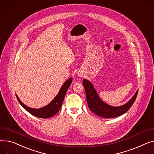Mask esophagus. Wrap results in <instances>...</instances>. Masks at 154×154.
Instances as JSON below:
<instances>
[{
    "label": "esophagus",
    "instance_id": "esophagus-1",
    "mask_svg": "<svg viewBox=\"0 0 154 154\" xmlns=\"http://www.w3.org/2000/svg\"><path fill=\"white\" fill-rule=\"evenodd\" d=\"M79 75L80 77H82V75L81 74H79Z\"/></svg>",
    "mask_w": 154,
    "mask_h": 154
}]
</instances>
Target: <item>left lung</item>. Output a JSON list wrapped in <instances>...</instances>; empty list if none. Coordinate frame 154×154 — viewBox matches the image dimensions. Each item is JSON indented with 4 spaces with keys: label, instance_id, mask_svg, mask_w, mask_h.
<instances>
[{
    "label": "left lung",
    "instance_id": "left-lung-1",
    "mask_svg": "<svg viewBox=\"0 0 154 154\" xmlns=\"http://www.w3.org/2000/svg\"><path fill=\"white\" fill-rule=\"evenodd\" d=\"M83 85L89 109L95 115L105 118H115L125 114L134 103L138 93L137 90L134 96L126 104L117 107L112 106L100 99L94 85L90 81L83 79Z\"/></svg>",
    "mask_w": 154,
    "mask_h": 154
}]
</instances>
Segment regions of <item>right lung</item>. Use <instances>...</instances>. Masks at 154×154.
Returning a JSON list of instances; mask_svg holds the SVG:
<instances>
[{
  "label": "right lung",
  "instance_id": "right-lung-1",
  "mask_svg": "<svg viewBox=\"0 0 154 154\" xmlns=\"http://www.w3.org/2000/svg\"><path fill=\"white\" fill-rule=\"evenodd\" d=\"M72 77L67 79L64 83L63 86L61 87L59 93L56 96V97L51 101L48 105L39 109L29 108L26 106L25 104L22 103V101L19 99L17 95L16 97L20 104L22 105V106L25 110L29 112L30 114L40 118H48L53 116L56 113H57V112L60 109V107L62 106V104L63 103L64 98L66 96V94L72 83Z\"/></svg>",
  "mask_w": 154,
  "mask_h": 154
}]
</instances>
